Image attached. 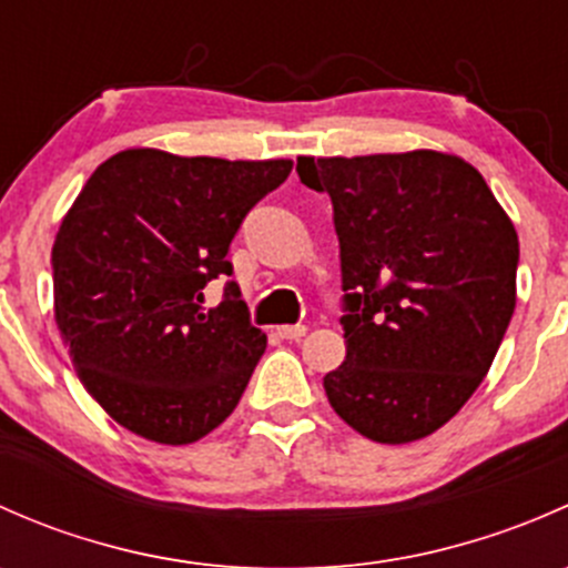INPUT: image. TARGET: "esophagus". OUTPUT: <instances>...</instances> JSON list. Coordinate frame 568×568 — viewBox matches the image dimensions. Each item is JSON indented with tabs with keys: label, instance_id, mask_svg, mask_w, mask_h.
Masks as SVG:
<instances>
[{
	"label": "esophagus",
	"instance_id": "1",
	"mask_svg": "<svg viewBox=\"0 0 568 568\" xmlns=\"http://www.w3.org/2000/svg\"><path fill=\"white\" fill-rule=\"evenodd\" d=\"M277 335L283 337V341H300V337L307 335V326H305V324H285V326H277Z\"/></svg>",
	"mask_w": 568,
	"mask_h": 568
}]
</instances>
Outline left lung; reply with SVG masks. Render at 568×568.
Wrapping results in <instances>:
<instances>
[{
  "mask_svg": "<svg viewBox=\"0 0 568 568\" xmlns=\"http://www.w3.org/2000/svg\"><path fill=\"white\" fill-rule=\"evenodd\" d=\"M332 200L346 359L332 409L374 443H415L478 390L517 305L519 239L484 175L439 151L296 159Z\"/></svg>",
  "mask_w": 568,
  "mask_h": 568,
  "instance_id": "obj_1",
  "label": "left lung"
}]
</instances>
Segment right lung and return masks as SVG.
Returning a JSON list of instances; mask_svg holds the SVG:
<instances>
[{
  "instance_id": "right-lung-1",
  "label": "right lung",
  "mask_w": 568,
  "mask_h": 568,
  "mask_svg": "<svg viewBox=\"0 0 568 568\" xmlns=\"http://www.w3.org/2000/svg\"><path fill=\"white\" fill-rule=\"evenodd\" d=\"M291 168L129 148L88 178L51 247L54 321L114 423L189 445L236 409L266 335L236 283L209 313L203 288L231 277L242 220Z\"/></svg>"
}]
</instances>
